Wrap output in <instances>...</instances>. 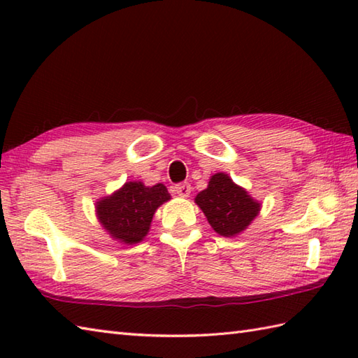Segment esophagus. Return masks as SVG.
<instances>
[{
    "label": "esophagus",
    "instance_id": "1",
    "mask_svg": "<svg viewBox=\"0 0 358 358\" xmlns=\"http://www.w3.org/2000/svg\"><path fill=\"white\" fill-rule=\"evenodd\" d=\"M173 191L180 196H189V194H191V191H192V187L189 183H178L173 186Z\"/></svg>",
    "mask_w": 358,
    "mask_h": 358
}]
</instances>
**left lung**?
<instances>
[{"instance_id": "left-lung-1", "label": "left lung", "mask_w": 358, "mask_h": 358, "mask_svg": "<svg viewBox=\"0 0 358 358\" xmlns=\"http://www.w3.org/2000/svg\"><path fill=\"white\" fill-rule=\"evenodd\" d=\"M195 203L214 231L223 237H234L246 229L260 210V203L250 199L226 173H215L208 189L195 196Z\"/></svg>"}]
</instances>
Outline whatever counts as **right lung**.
<instances>
[{
	"instance_id": "add662e5",
	"label": "right lung",
	"mask_w": 358,
	"mask_h": 358,
	"mask_svg": "<svg viewBox=\"0 0 358 358\" xmlns=\"http://www.w3.org/2000/svg\"><path fill=\"white\" fill-rule=\"evenodd\" d=\"M169 199L163 185L148 187L140 181H129L112 196L98 201V218L113 238L134 245L146 237L157 208Z\"/></svg>"
}]
</instances>
